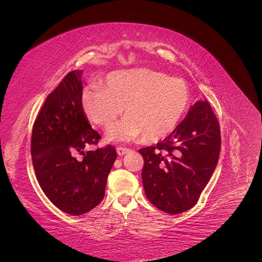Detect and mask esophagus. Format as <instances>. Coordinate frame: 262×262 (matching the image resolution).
Returning <instances> with one entry per match:
<instances>
[{
  "label": "esophagus",
  "instance_id": "1",
  "mask_svg": "<svg viewBox=\"0 0 262 262\" xmlns=\"http://www.w3.org/2000/svg\"><path fill=\"white\" fill-rule=\"evenodd\" d=\"M128 152H129V148L121 147V146H118V147H117V153H118V155L122 156V155H124L125 153H128Z\"/></svg>",
  "mask_w": 262,
  "mask_h": 262
}]
</instances>
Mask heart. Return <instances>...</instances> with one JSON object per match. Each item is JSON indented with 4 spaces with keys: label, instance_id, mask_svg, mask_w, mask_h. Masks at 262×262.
<instances>
[{
    "label": "heart",
    "instance_id": "b5f03b06",
    "mask_svg": "<svg viewBox=\"0 0 262 262\" xmlns=\"http://www.w3.org/2000/svg\"><path fill=\"white\" fill-rule=\"evenodd\" d=\"M189 101L185 80L145 69L113 72L105 86L93 84L82 93L86 118L100 128H110L125 106L128 116L108 133L112 141L141 136L150 142L166 138L185 115Z\"/></svg>",
    "mask_w": 262,
    "mask_h": 262
}]
</instances>
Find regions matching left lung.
I'll use <instances>...</instances> for the list:
<instances>
[{
	"instance_id": "1",
	"label": "left lung",
	"mask_w": 262,
	"mask_h": 262,
	"mask_svg": "<svg viewBox=\"0 0 262 262\" xmlns=\"http://www.w3.org/2000/svg\"><path fill=\"white\" fill-rule=\"evenodd\" d=\"M220 123L207 100H199L167 138L139 149L148 201L168 214L191 209L216 167Z\"/></svg>"
}]
</instances>
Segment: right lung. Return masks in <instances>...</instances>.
<instances>
[{"label":"right lung","mask_w":262,"mask_h":262,"mask_svg":"<svg viewBox=\"0 0 262 262\" xmlns=\"http://www.w3.org/2000/svg\"><path fill=\"white\" fill-rule=\"evenodd\" d=\"M82 73H68L47 96L31 133L30 152L39 185L55 207L71 215H81L102 201L117 158L113 145L84 152L97 145L100 136L83 112ZM77 154H83L82 160H77Z\"/></svg>","instance_id":"add662e5"}]
</instances>
